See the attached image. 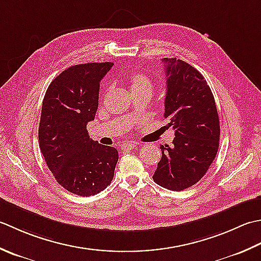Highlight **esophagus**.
I'll use <instances>...</instances> for the list:
<instances>
[{"label": "esophagus", "instance_id": "34e87169", "mask_svg": "<svg viewBox=\"0 0 261 261\" xmlns=\"http://www.w3.org/2000/svg\"><path fill=\"white\" fill-rule=\"evenodd\" d=\"M137 146V143L136 142H133V141H129V142H126V143H124L123 145H121V148H123V150L125 151H127V150H132V148H134V147H136Z\"/></svg>", "mask_w": 261, "mask_h": 261}]
</instances>
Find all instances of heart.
I'll list each match as a JSON object with an SVG mask.
<instances>
[{"mask_svg":"<svg viewBox=\"0 0 261 261\" xmlns=\"http://www.w3.org/2000/svg\"><path fill=\"white\" fill-rule=\"evenodd\" d=\"M127 81H128V86L133 94L142 92H148L152 94L153 92L152 80L140 70H133L129 72Z\"/></svg>","mask_w":261,"mask_h":261,"instance_id":"heart-1","label":"heart"}]
</instances>
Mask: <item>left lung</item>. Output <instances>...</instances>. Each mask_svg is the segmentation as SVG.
I'll use <instances>...</instances> for the list:
<instances>
[{
  "label": "left lung",
  "mask_w": 261,
  "mask_h": 261,
  "mask_svg": "<svg viewBox=\"0 0 261 261\" xmlns=\"http://www.w3.org/2000/svg\"><path fill=\"white\" fill-rule=\"evenodd\" d=\"M167 94L164 118L174 130L172 146L161 145L153 174L161 187L180 191L204 177L220 144V120L214 95L204 76L181 60L163 58Z\"/></svg>",
  "instance_id": "8db88e82"
}]
</instances>
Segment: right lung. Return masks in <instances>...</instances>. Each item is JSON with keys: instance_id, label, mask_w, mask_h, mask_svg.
Instances as JSON below:
<instances>
[{"instance_id": "right-lung-1", "label": "right lung", "mask_w": 261, "mask_h": 261, "mask_svg": "<svg viewBox=\"0 0 261 261\" xmlns=\"http://www.w3.org/2000/svg\"><path fill=\"white\" fill-rule=\"evenodd\" d=\"M114 63H87L63 71L42 101L39 147L63 188L79 196L97 195L113 181L118 152L90 138L87 124L99 105L100 81Z\"/></svg>"}]
</instances>
